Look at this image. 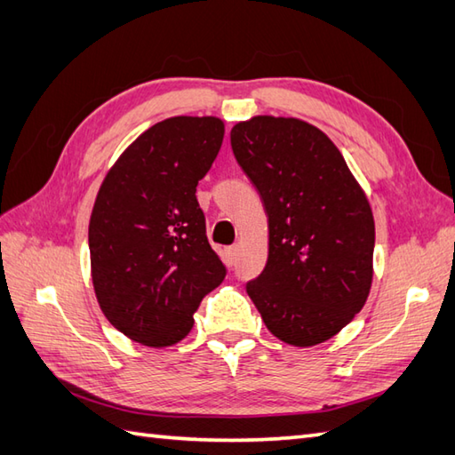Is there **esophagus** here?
Returning a JSON list of instances; mask_svg holds the SVG:
<instances>
[{"label": "esophagus", "mask_w": 455, "mask_h": 455, "mask_svg": "<svg viewBox=\"0 0 455 455\" xmlns=\"http://www.w3.org/2000/svg\"><path fill=\"white\" fill-rule=\"evenodd\" d=\"M227 256H228L230 262H236V256H238V244L227 248Z\"/></svg>", "instance_id": "34e87169"}]
</instances>
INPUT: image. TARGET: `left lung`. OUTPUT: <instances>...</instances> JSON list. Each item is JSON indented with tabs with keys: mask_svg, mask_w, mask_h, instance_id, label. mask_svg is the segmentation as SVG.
Listing matches in <instances>:
<instances>
[{
	"mask_svg": "<svg viewBox=\"0 0 455 455\" xmlns=\"http://www.w3.org/2000/svg\"><path fill=\"white\" fill-rule=\"evenodd\" d=\"M230 147L269 222L267 264L246 291L279 340L321 344L370 295V203L334 142L305 121L264 115L238 123Z\"/></svg>",
	"mask_w": 455,
	"mask_h": 455,
	"instance_id": "left-lung-1",
	"label": "left lung"
}]
</instances>
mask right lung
<instances>
[{
    "label": "right lung",
    "mask_w": 455,
    "mask_h": 455,
    "mask_svg": "<svg viewBox=\"0 0 455 455\" xmlns=\"http://www.w3.org/2000/svg\"><path fill=\"white\" fill-rule=\"evenodd\" d=\"M217 117L156 123L105 176L90 219L92 279L108 321L144 346L180 342L227 266L207 240L197 203L220 150Z\"/></svg>",
    "instance_id": "add662e5"
}]
</instances>
